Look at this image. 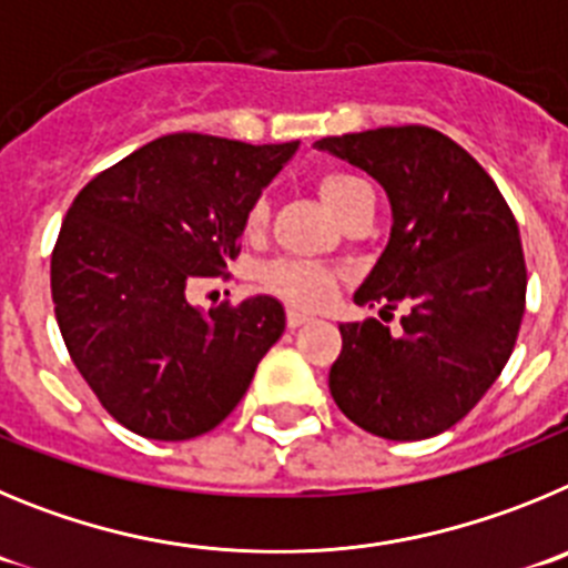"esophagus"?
<instances>
[{
    "instance_id": "obj_1",
    "label": "esophagus",
    "mask_w": 568,
    "mask_h": 568,
    "mask_svg": "<svg viewBox=\"0 0 568 568\" xmlns=\"http://www.w3.org/2000/svg\"><path fill=\"white\" fill-rule=\"evenodd\" d=\"M285 322H288V328H300V325L311 322V314H305V311L300 308H288L285 311Z\"/></svg>"
}]
</instances>
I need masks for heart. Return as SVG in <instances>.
<instances>
[{
    "label": "heart",
    "instance_id": "b5f03b06",
    "mask_svg": "<svg viewBox=\"0 0 568 568\" xmlns=\"http://www.w3.org/2000/svg\"><path fill=\"white\" fill-rule=\"evenodd\" d=\"M322 201L328 203L331 212L345 221L347 214L359 209L362 203L373 201V186L365 178L354 175V172H325L316 183ZM268 217H272V203L268 195H257L246 209V217H243V229H246L248 237H260L268 226ZM336 280L339 272L328 268L322 263H311V260H291L280 257L272 263L260 265L257 283L260 288H265L268 294L280 296L285 303L300 305V308H320L334 296Z\"/></svg>",
    "mask_w": 568,
    "mask_h": 568
}]
</instances>
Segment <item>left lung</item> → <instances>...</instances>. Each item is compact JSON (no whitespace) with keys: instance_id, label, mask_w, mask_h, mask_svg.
Masks as SVG:
<instances>
[{"instance_id":"obj_1","label":"left lung","mask_w":568,"mask_h":568,"mask_svg":"<svg viewBox=\"0 0 568 568\" xmlns=\"http://www.w3.org/2000/svg\"><path fill=\"white\" fill-rule=\"evenodd\" d=\"M385 186L390 243L354 294L407 305L402 331L379 320L339 325L328 387L362 430L418 442L462 422L513 356L526 308L518 223L467 150L422 124L316 141Z\"/></svg>"}]
</instances>
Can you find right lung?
<instances>
[{
  "label": "right lung",
  "instance_id": "right-lung-1",
  "mask_svg": "<svg viewBox=\"0 0 568 568\" xmlns=\"http://www.w3.org/2000/svg\"><path fill=\"white\" fill-rule=\"evenodd\" d=\"M201 132L155 138L75 195L50 257L55 322L101 407L126 430L186 442L214 430L283 336L274 296L186 303L197 277H223L243 217L294 155Z\"/></svg>",
  "mask_w": 568,
  "mask_h": 568
}]
</instances>
